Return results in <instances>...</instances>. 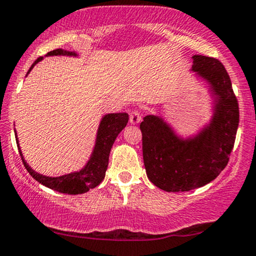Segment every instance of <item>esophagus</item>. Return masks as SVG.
Returning <instances> with one entry per match:
<instances>
[{
  "label": "esophagus",
  "mask_w": 256,
  "mask_h": 256,
  "mask_svg": "<svg viewBox=\"0 0 256 256\" xmlns=\"http://www.w3.org/2000/svg\"><path fill=\"white\" fill-rule=\"evenodd\" d=\"M142 120V113L139 110L134 108L130 111V122L131 124H138Z\"/></svg>",
  "instance_id": "34e87169"
}]
</instances>
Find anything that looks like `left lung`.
I'll use <instances>...</instances> for the list:
<instances>
[{"label":"left lung","mask_w":256,"mask_h":256,"mask_svg":"<svg viewBox=\"0 0 256 256\" xmlns=\"http://www.w3.org/2000/svg\"><path fill=\"white\" fill-rule=\"evenodd\" d=\"M192 70L212 85L218 96L208 128L182 140L156 116L140 122L143 160L148 180L169 192L197 189L221 174L234 148L238 126V102L224 66L215 58L194 56Z\"/></svg>","instance_id":"8db88e82"}]
</instances>
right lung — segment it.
<instances>
[{
  "instance_id": "obj_1",
  "label": "right lung",
  "mask_w": 256,
  "mask_h": 256,
  "mask_svg": "<svg viewBox=\"0 0 256 256\" xmlns=\"http://www.w3.org/2000/svg\"><path fill=\"white\" fill-rule=\"evenodd\" d=\"M47 56H76V54L58 48V50L48 52ZM41 60L42 56L38 58L30 66L28 73L33 68L34 64H36ZM128 122V113H111V114H106L99 125L94 151H93L92 157H90L87 166L82 171H79V172L68 174L61 177H47L35 172L24 160L20 146H18V142H16V143H18V152H20L24 166L34 180H36L38 183L44 184V186L50 188V189L56 190V192L70 194V195H78V194L87 192L90 189L98 186L102 183V180H104L106 169H108V166L110 151H111V148L117 136L120 134V131L125 128ZM15 138L18 139L16 134Z\"/></svg>"
}]
</instances>
